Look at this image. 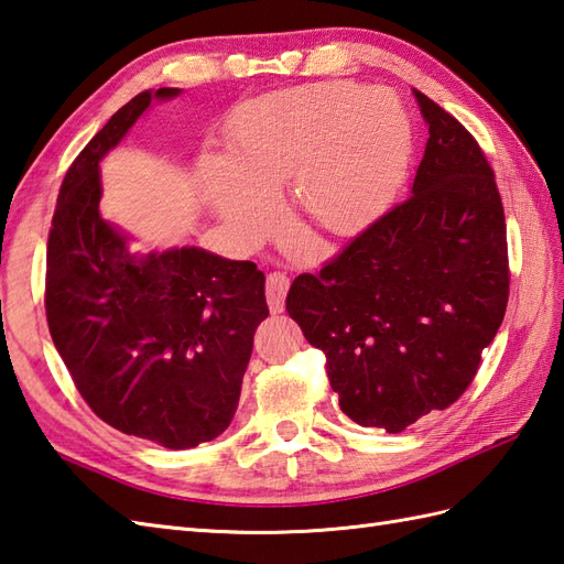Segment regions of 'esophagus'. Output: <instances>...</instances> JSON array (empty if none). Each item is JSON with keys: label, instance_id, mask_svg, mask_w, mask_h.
Listing matches in <instances>:
<instances>
[{"label": "esophagus", "instance_id": "34e87169", "mask_svg": "<svg viewBox=\"0 0 564 564\" xmlns=\"http://www.w3.org/2000/svg\"><path fill=\"white\" fill-rule=\"evenodd\" d=\"M286 290H290V278H286L284 272H280V270L268 272V278H265V299H268V306H270L272 313H282Z\"/></svg>", "mask_w": 564, "mask_h": 564}]
</instances>
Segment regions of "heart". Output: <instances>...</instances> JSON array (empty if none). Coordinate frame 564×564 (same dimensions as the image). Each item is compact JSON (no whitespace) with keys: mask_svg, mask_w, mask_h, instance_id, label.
<instances>
[{"mask_svg":"<svg viewBox=\"0 0 564 564\" xmlns=\"http://www.w3.org/2000/svg\"><path fill=\"white\" fill-rule=\"evenodd\" d=\"M229 160L205 158L200 188L223 223L256 237L272 217L270 191L292 178L296 208L333 235L361 229L406 174L414 127L390 90L356 84L263 95L227 131Z\"/></svg>","mask_w":564,"mask_h":564,"instance_id":"obj_1","label":"heart"}]
</instances>
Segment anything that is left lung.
<instances>
[{
    "mask_svg": "<svg viewBox=\"0 0 564 564\" xmlns=\"http://www.w3.org/2000/svg\"><path fill=\"white\" fill-rule=\"evenodd\" d=\"M414 98L431 135L411 196L286 294L341 411L388 433L459 400L510 296L490 162L464 123L416 88Z\"/></svg>",
    "mask_w": 564,
    "mask_h": 564,
    "instance_id": "left-lung-1",
    "label": "left lung"
}]
</instances>
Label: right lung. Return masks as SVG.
<instances>
[{
    "mask_svg": "<svg viewBox=\"0 0 564 564\" xmlns=\"http://www.w3.org/2000/svg\"><path fill=\"white\" fill-rule=\"evenodd\" d=\"M135 95L68 167L47 239L45 311L76 390L112 429L170 449L208 443L235 419L265 274L200 249L135 258L100 217L98 162L153 98Z\"/></svg>",
    "mask_w": 564,
    "mask_h": 564,
    "instance_id": "add662e5",
    "label": "right lung"
}]
</instances>
